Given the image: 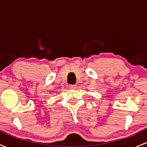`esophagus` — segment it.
<instances>
[{"instance_id":"obj_1","label":"esophagus","mask_w":147,"mask_h":147,"mask_svg":"<svg viewBox=\"0 0 147 147\" xmlns=\"http://www.w3.org/2000/svg\"><path fill=\"white\" fill-rule=\"evenodd\" d=\"M77 86L76 84H74V85H70L69 88H70V89H76L77 88Z\"/></svg>"}]
</instances>
